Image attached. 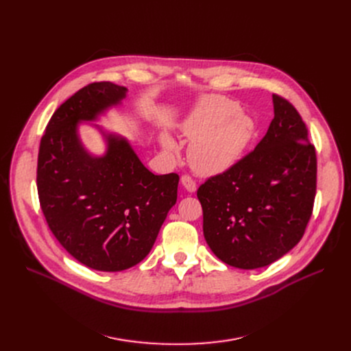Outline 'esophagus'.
Wrapping results in <instances>:
<instances>
[{
    "mask_svg": "<svg viewBox=\"0 0 351 351\" xmlns=\"http://www.w3.org/2000/svg\"><path fill=\"white\" fill-rule=\"evenodd\" d=\"M182 183H183V186L186 188V191H189V192L196 191V182L191 175H183L182 176Z\"/></svg>",
    "mask_w": 351,
    "mask_h": 351,
    "instance_id": "obj_1",
    "label": "esophagus"
}]
</instances>
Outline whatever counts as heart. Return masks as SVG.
Segmentation results:
<instances>
[{
  "label": "heart",
  "instance_id": "obj_1",
  "mask_svg": "<svg viewBox=\"0 0 351 351\" xmlns=\"http://www.w3.org/2000/svg\"><path fill=\"white\" fill-rule=\"evenodd\" d=\"M193 142L189 146V162L200 175H216L228 171L243 155L254 134L253 121L239 112V105L228 98H210L195 110L182 128ZM163 143L173 149L175 143L165 138Z\"/></svg>",
  "mask_w": 351,
  "mask_h": 351
}]
</instances>
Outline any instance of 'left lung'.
<instances>
[{"instance_id": "8db88e82", "label": "left lung", "mask_w": 351, "mask_h": 351, "mask_svg": "<svg viewBox=\"0 0 351 351\" xmlns=\"http://www.w3.org/2000/svg\"><path fill=\"white\" fill-rule=\"evenodd\" d=\"M273 104L254 149L197 189L209 247L239 269L265 267L296 246L315 205L316 147L298 109L278 94Z\"/></svg>"}]
</instances>
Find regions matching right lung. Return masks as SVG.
<instances>
[{"label":"right lung","instance_id":"add662e5","mask_svg":"<svg viewBox=\"0 0 351 351\" xmlns=\"http://www.w3.org/2000/svg\"><path fill=\"white\" fill-rule=\"evenodd\" d=\"M126 88L90 82L51 117L41 138L36 188L48 228L86 267L121 271L151 252L176 204L178 173L154 175L123 139L108 136V154L89 156L75 122L118 104Z\"/></svg>","mask_w":351,"mask_h":351}]
</instances>
